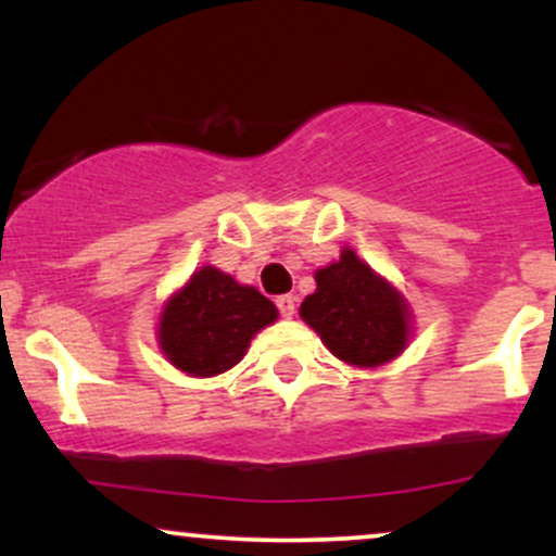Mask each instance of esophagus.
Masks as SVG:
<instances>
[{
	"label": "esophagus",
	"mask_w": 556,
	"mask_h": 556,
	"mask_svg": "<svg viewBox=\"0 0 556 556\" xmlns=\"http://www.w3.org/2000/svg\"><path fill=\"white\" fill-rule=\"evenodd\" d=\"M277 308L285 318L295 316V295H279L277 298Z\"/></svg>",
	"instance_id": "34e87169"
}]
</instances>
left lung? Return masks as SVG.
I'll use <instances>...</instances> for the list:
<instances>
[{
	"mask_svg": "<svg viewBox=\"0 0 556 556\" xmlns=\"http://www.w3.org/2000/svg\"><path fill=\"white\" fill-rule=\"evenodd\" d=\"M300 316L331 355L358 368L394 361L410 334L405 298L350 248L316 271V292L300 303Z\"/></svg>",
	"mask_w": 556,
	"mask_h": 556,
	"instance_id": "1",
	"label": "left lung"
}]
</instances>
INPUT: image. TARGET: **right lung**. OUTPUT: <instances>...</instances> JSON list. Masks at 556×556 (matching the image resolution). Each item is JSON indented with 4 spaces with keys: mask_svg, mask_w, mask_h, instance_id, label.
Here are the masks:
<instances>
[{
    "mask_svg": "<svg viewBox=\"0 0 556 556\" xmlns=\"http://www.w3.org/2000/svg\"><path fill=\"white\" fill-rule=\"evenodd\" d=\"M277 321V305L256 287L238 285L216 266H201L159 318V348L190 376H216L238 366L253 334Z\"/></svg>",
    "mask_w": 556,
    "mask_h": 556,
    "instance_id": "obj_1",
    "label": "right lung"
}]
</instances>
